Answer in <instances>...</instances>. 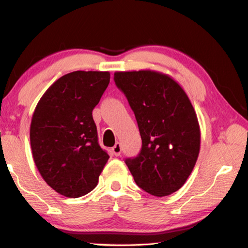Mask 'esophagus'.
I'll use <instances>...</instances> for the list:
<instances>
[{
  "instance_id": "34e87169",
  "label": "esophagus",
  "mask_w": 248,
  "mask_h": 248,
  "mask_svg": "<svg viewBox=\"0 0 248 248\" xmlns=\"http://www.w3.org/2000/svg\"><path fill=\"white\" fill-rule=\"evenodd\" d=\"M111 152L114 153V155H116V156H119L121 153V144L119 143V142H117V143L112 146Z\"/></svg>"
}]
</instances>
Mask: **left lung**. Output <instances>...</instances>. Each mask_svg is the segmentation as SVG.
<instances>
[{
  "label": "left lung",
  "instance_id": "1",
  "mask_svg": "<svg viewBox=\"0 0 248 248\" xmlns=\"http://www.w3.org/2000/svg\"><path fill=\"white\" fill-rule=\"evenodd\" d=\"M136 116L139 156L125 159L138 186L156 197L183 187L200 151V125L189 97L169 74L153 70L115 72Z\"/></svg>",
  "mask_w": 248,
  "mask_h": 248
}]
</instances>
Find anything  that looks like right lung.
Segmentation results:
<instances>
[{
  "instance_id": "add662e5",
  "label": "right lung",
  "mask_w": 248,
  "mask_h": 248,
  "mask_svg": "<svg viewBox=\"0 0 248 248\" xmlns=\"http://www.w3.org/2000/svg\"><path fill=\"white\" fill-rule=\"evenodd\" d=\"M109 81L108 71L65 74L45 92L32 114L33 162L45 182L68 198L93 190L109 158L92 115Z\"/></svg>"
}]
</instances>
